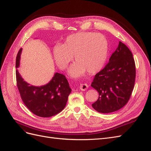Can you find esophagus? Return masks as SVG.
Returning a JSON list of instances; mask_svg holds the SVG:
<instances>
[{
  "instance_id": "1",
  "label": "esophagus",
  "mask_w": 151,
  "mask_h": 151,
  "mask_svg": "<svg viewBox=\"0 0 151 151\" xmlns=\"http://www.w3.org/2000/svg\"><path fill=\"white\" fill-rule=\"evenodd\" d=\"M88 87H89L88 85L86 84H81V85L79 86V88L82 91H86V90L88 89Z\"/></svg>"
}]
</instances>
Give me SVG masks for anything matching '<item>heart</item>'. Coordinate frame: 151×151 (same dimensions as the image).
<instances>
[{
    "label": "heart",
    "instance_id": "heart-1",
    "mask_svg": "<svg viewBox=\"0 0 151 151\" xmlns=\"http://www.w3.org/2000/svg\"><path fill=\"white\" fill-rule=\"evenodd\" d=\"M108 47L107 40L101 34L80 32L68 36L62 45L54 47L53 57L61 69H65L73 60L76 62L68 71L74 78L83 76L86 71L96 74L106 62Z\"/></svg>",
    "mask_w": 151,
    "mask_h": 151
}]
</instances>
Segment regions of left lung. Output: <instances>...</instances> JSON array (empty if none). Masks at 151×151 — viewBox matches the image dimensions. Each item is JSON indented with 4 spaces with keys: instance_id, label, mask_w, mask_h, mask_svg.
Listing matches in <instances>:
<instances>
[{
    "instance_id": "1",
    "label": "left lung",
    "mask_w": 151,
    "mask_h": 151,
    "mask_svg": "<svg viewBox=\"0 0 151 151\" xmlns=\"http://www.w3.org/2000/svg\"><path fill=\"white\" fill-rule=\"evenodd\" d=\"M135 65L133 55L120 42L105 67L96 74L91 86L99 93L92 104L98 112L109 113L123 108L129 101L134 88Z\"/></svg>"
}]
</instances>
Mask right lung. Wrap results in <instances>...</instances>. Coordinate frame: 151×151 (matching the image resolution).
I'll return each mask as SVG.
<instances>
[{"label":"right lung","mask_w":151,"mask_h":151,"mask_svg":"<svg viewBox=\"0 0 151 151\" xmlns=\"http://www.w3.org/2000/svg\"><path fill=\"white\" fill-rule=\"evenodd\" d=\"M22 50L21 48L17 55L16 68L19 67ZM16 73L17 88L22 101L35 115L50 117L65 107L71 89L64 75L56 72L47 84L35 86L24 81L17 69Z\"/></svg>","instance_id":"right-lung-1"}]
</instances>
